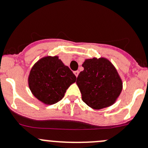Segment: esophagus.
<instances>
[{"mask_svg":"<svg viewBox=\"0 0 148 148\" xmlns=\"http://www.w3.org/2000/svg\"><path fill=\"white\" fill-rule=\"evenodd\" d=\"M73 73H74V74H75V75L76 77H78V73H79V72L78 71H74L73 72Z\"/></svg>","mask_w":148,"mask_h":148,"instance_id":"34e87169","label":"esophagus"}]
</instances>
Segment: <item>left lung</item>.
<instances>
[{"label": "left lung", "instance_id": "1", "mask_svg": "<svg viewBox=\"0 0 148 148\" xmlns=\"http://www.w3.org/2000/svg\"><path fill=\"white\" fill-rule=\"evenodd\" d=\"M76 84L84 102L94 109H101L114 103L123 89L118 73L105 58L86 59Z\"/></svg>", "mask_w": 148, "mask_h": 148}]
</instances>
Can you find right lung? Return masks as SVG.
Here are the masks:
<instances>
[{
    "mask_svg": "<svg viewBox=\"0 0 148 148\" xmlns=\"http://www.w3.org/2000/svg\"><path fill=\"white\" fill-rule=\"evenodd\" d=\"M76 77L58 56H46L33 66L28 76V86L36 98L47 105L61 101Z\"/></svg>",
    "mask_w": 148,
    "mask_h": 148,
    "instance_id": "right-lung-1",
    "label": "right lung"
}]
</instances>
